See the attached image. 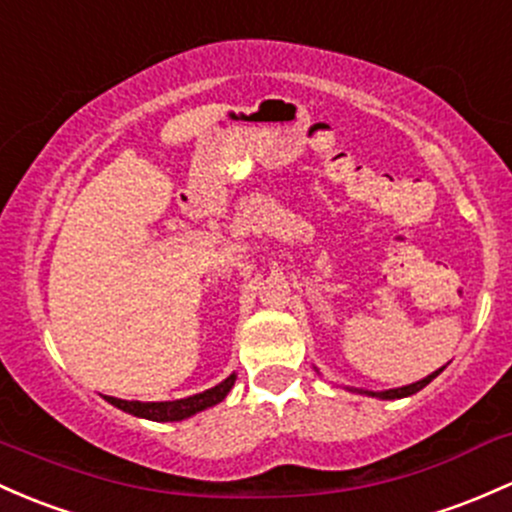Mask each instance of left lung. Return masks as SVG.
Masks as SVG:
<instances>
[{
  "mask_svg": "<svg viewBox=\"0 0 512 512\" xmlns=\"http://www.w3.org/2000/svg\"><path fill=\"white\" fill-rule=\"evenodd\" d=\"M444 371L442 368H437V371L430 373V376H425L422 381H415L410 383V386H403V388H390V390H361V388H346L351 390V393H361V395H371V398H378V400H398V398H408V395H415L417 390H422L427 386V383L434 381V378L439 376V373Z\"/></svg>",
  "mask_w": 512,
  "mask_h": 512,
  "instance_id": "left-lung-1",
  "label": "left lung"
}]
</instances>
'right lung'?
<instances>
[{"label":"right lung","instance_id":"obj_1","mask_svg":"<svg viewBox=\"0 0 512 512\" xmlns=\"http://www.w3.org/2000/svg\"><path fill=\"white\" fill-rule=\"evenodd\" d=\"M236 381V373L224 378L222 383L210 390H202V393L190 395V398H180V400H161V403H141V400H122V398H112V395H104L109 405L114 408L129 412L134 417H144V420H153V422H180L188 420V417L197 415V412L212 408V405L222 403L224 398L229 395Z\"/></svg>","mask_w":512,"mask_h":512}]
</instances>
